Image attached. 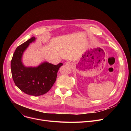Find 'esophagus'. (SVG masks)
<instances>
[{
    "instance_id": "esophagus-1",
    "label": "esophagus",
    "mask_w": 131,
    "mask_h": 131,
    "mask_svg": "<svg viewBox=\"0 0 131 131\" xmlns=\"http://www.w3.org/2000/svg\"><path fill=\"white\" fill-rule=\"evenodd\" d=\"M66 64L67 66H71L72 65V63H71L70 62H66Z\"/></svg>"
}]
</instances>
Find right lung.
<instances>
[{
    "instance_id": "right-lung-1",
    "label": "right lung",
    "mask_w": 131,
    "mask_h": 131,
    "mask_svg": "<svg viewBox=\"0 0 131 131\" xmlns=\"http://www.w3.org/2000/svg\"><path fill=\"white\" fill-rule=\"evenodd\" d=\"M35 40V37H32L17 47L11 59V70L14 81L19 90L27 94L38 96L52 88L63 63L53 65L45 61L37 67L25 66L22 61L23 53Z\"/></svg>"
}]
</instances>
